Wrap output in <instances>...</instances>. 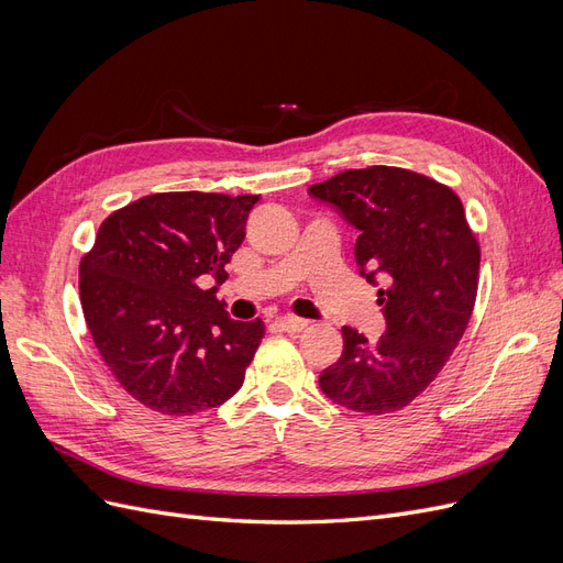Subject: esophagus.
<instances>
[{
  "label": "esophagus",
  "instance_id": "esophagus-1",
  "mask_svg": "<svg viewBox=\"0 0 563 563\" xmlns=\"http://www.w3.org/2000/svg\"><path fill=\"white\" fill-rule=\"evenodd\" d=\"M275 323H277V327H279L282 331L298 333V331H302L305 327H308V319H300V317H279Z\"/></svg>",
  "mask_w": 563,
  "mask_h": 563
}]
</instances>
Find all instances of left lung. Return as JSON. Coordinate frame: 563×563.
<instances>
[{"mask_svg":"<svg viewBox=\"0 0 563 563\" xmlns=\"http://www.w3.org/2000/svg\"><path fill=\"white\" fill-rule=\"evenodd\" d=\"M360 230V275L378 286L385 333L343 327V354L319 387L338 406L380 416L411 404L463 338L479 284V244L451 187L397 166L350 168L308 190Z\"/></svg>","mask_w":563,"mask_h":563,"instance_id":"1","label":"left lung"}]
</instances>
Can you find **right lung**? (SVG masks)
<instances>
[{
  "instance_id": "1",
  "label": "right lung",
  "mask_w": 563,
  "mask_h": 563,
  "mask_svg": "<svg viewBox=\"0 0 563 563\" xmlns=\"http://www.w3.org/2000/svg\"><path fill=\"white\" fill-rule=\"evenodd\" d=\"M255 195L159 192L108 216L79 265L93 343L152 411L192 416L242 387L265 323L236 321L203 277H225Z\"/></svg>"
}]
</instances>
